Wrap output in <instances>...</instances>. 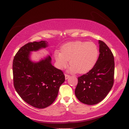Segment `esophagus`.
I'll use <instances>...</instances> for the list:
<instances>
[{"label": "esophagus", "instance_id": "esophagus-1", "mask_svg": "<svg viewBox=\"0 0 129 129\" xmlns=\"http://www.w3.org/2000/svg\"><path fill=\"white\" fill-rule=\"evenodd\" d=\"M65 79H68V78H69L70 77V75H68V74H65Z\"/></svg>", "mask_w": 129, "mask_h": 129}]
</instances>
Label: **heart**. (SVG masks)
<instances>
[{
    "mask_svg": "<svg viewBox=\"0 0 129 129\" xmlns=\"http://www.w3.org/2000/svg\"><path fill=\"white\" fill-rule=\"evenodd\" d=\"M61 52L56 50L54 57L59 69L66 68L70 60L71 70L79 74L89 72L94 67L99 56V49L92 42L76 41L62 46Z\"/></svg>",
    "mask_w": 129,
    "mask_h": 129,
    "instance_id": "1",
    "label": "heart"
}]
</instances>
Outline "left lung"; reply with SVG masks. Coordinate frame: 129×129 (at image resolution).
<instances>
[{"mask_svg":"<svg viewBox=\"0 0 129 129\" xmlns=\"http://www.w3.org/2000/svg\"><path fill=\"white\" fill-rule=\"evenodd\" d=\"M99 56L94 67L85 74L78 77L75 90L78 99L87 105H95L108 94L114 81V57L111 50L101 40Z\"/></svg>","mask_w":129,"mask_h":129,"instance_id":"left-lung-1","label":"left lung"}]
</instances>
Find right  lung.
<instances>
[{"label": "right lung", "mask_w": 129, "mask_h": 129, "mask_svg": "<svg viewBox=\"0 0 129 129\" xmlns=\"http://www.w3.org/2000/svg\"><path fill=\"white\" fill-rule=\"evenodd\" d=\"M47 43L42 40L26 44L16 53L13 62L15 90L26 103L38 109L53 103L65 81L62 71L52 65L50 56L38 62L29 58L31 51L46 48Z\"/></svg>", "instance_id": "obj_1"}]
</instances>
